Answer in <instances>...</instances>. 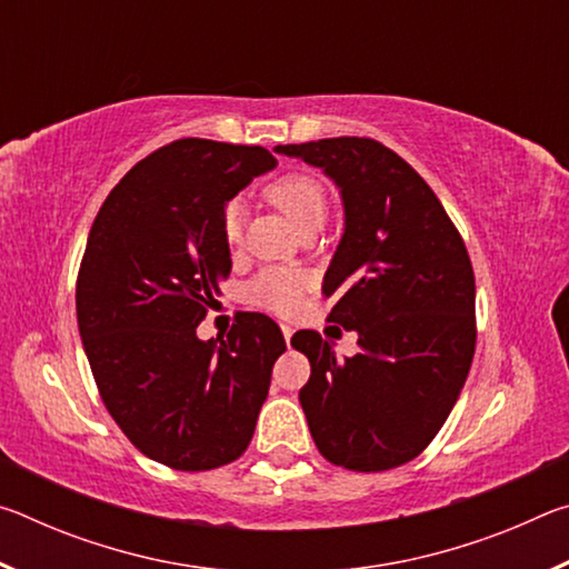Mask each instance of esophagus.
<instances>
[{
    "label": "esophagus",
    "instance_id": "1",
    "mask_svg": "<svg viewBox=\"0 0 569 569\" xmlns=\"http://www.w3.org/2000/svg\"><path fill=\"white\" fill-rule=\"evenodd\" d=\"M281 331H283V339H286V343H291V336H293V329L288 323H283L281 326Z\"/></svg>",
    "mask_w": 569,
    "mask_h": 569
}]
</instances>
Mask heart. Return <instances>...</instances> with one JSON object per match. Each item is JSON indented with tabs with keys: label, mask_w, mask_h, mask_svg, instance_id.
Wrapping results in <instances>:
<instances>
[{
	"label": "heart",
	"mask_w": 569,
	"mask_h": 569,
	"mask_svg": "<svg viewBox=\"0 0 569 569\" xmlns=\"http://www.w3.org/2000/svg\"><path fill=\"white\" fill-rule=\"evenodd\" d=\"M266 198L291 220L301 236L319 230L329 218V192L319 178L308 176V172H286L276 178L266 188ZM220 230H223V240L230 250L243 243V206L238 200H230L223 208ZM303 286L306 281L301 273L288 271V268H263L243 286V301L276 313H288L301 303Z\"/></svg>",
	"instance_id": "obj_1"
}]
</instances>
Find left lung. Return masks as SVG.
<instances>
[{"label": "left lung", "instance_id": "obj_1", "mask_svg": "<svg viewBox=\"0 0 569 569\" xmlns=\"http://www.w3.org/2000/svg\"><path fill=\"white\" fill-rule=\"evenodd\" d=\"M276 152L321 168L341 190L346 228L323 276L329 319L359 333L336 359L316 331L291 346L311 361L298 393L321 455L351 471L419 457L445 427L477 343L465 240L423 178L371 138H326Z\"/></svg>", "mask_w": 569, "mask_h": 569}]
</instances>
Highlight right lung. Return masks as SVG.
Here are the masks:
<instances>
[{"label":"right lung","mask_w":569,"mask_h":569,"mask_svg":"<svg viewBox=\"0 0 569 569\" xmlns=\"http://www.w3.org/2000/svg\"><path fill=\"white\" fill-rule=\"evenodd\" d=\"M273 166L258 146L170 142L110 190L84 246L77 326L94 383L122 435L170 469L243 455L286 351L263 313H240L226 339L196 333L230 273L223 208Z\"/></svg>","instance_id":"1"}]
</instances>
